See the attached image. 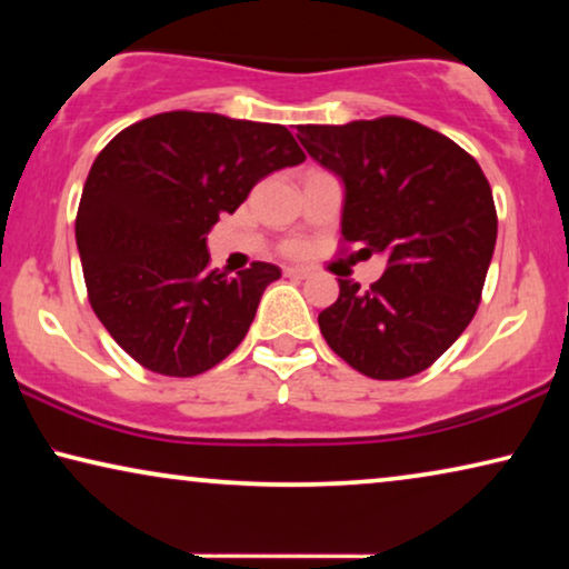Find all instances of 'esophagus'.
I'll return each mask as SVG.
<instances>
[{"label": "esophagus", "mask_w": 569, "mask_h": 569, "mask_svg": "<svg viewBox=\"0 0 569 569\" xmlns=\"http://www.w3.org/2000/svg\"><path fill=\"white\" fill-rule=\"evenodd\" d=\"M284 277L306 279V277H310V269H306V267H284Z\"/></svg>", "instance_id": "obj_1"}]
</instances>
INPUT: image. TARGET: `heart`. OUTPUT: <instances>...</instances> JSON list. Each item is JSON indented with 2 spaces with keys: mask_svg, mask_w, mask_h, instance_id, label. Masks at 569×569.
Instances as JSON below:
<instances>
[{
  "mask_svg": "<svg viewBox=\"0 0 569 569\" xmlns=\"http://www.w3.org/2000/svg\"><path fill=\"white\" fill-rule=\"evenodd\" d=\"M284 251H287V253H298V251H300V243H290V246L284 248Z\"/></svg>",
  "mask_w": 569,
  "mask_h": 569,
  "instance_id": "b5f03b06",
  "label": "heart"
}]
</instances>
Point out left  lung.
I'll use <instances>...</instances> for the list:
<instances>
[{
	"instance_id": "obj_1",
	"label": "left lung",
	"mask_w": 569,
	"mask_h": 569,
	"mask_svg": "<svg viewBox=\"0 0 569 569\" xmlns=\"http://www.w3.org/2000/svg\"><path fill=\"white\" fill-rule=\"evenodd\" d=\"M298 139L345 183L341 238L386 256L370 290L339 279L318 316L326 345L368 378L417 376L477 313L497 240L489 181L453 139L401 116L300 123Z\"/></svg>"
}]
</instances>
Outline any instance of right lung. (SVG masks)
<instances>
[{"instance_id":"right-lung-1","label":"right lung","mask_w":569,"mask_h":569,"mask_svg":"<svg viewBox=\"0 0 569 569\" xmlns=\"http://www.w3.org/2000/svg\"><path fill=\"white\" fill-rule=\"evenodd\" d=\"M306 152L282 123L170 111L131 123L84 181L74 236L90 306L142 368L191 378L222 362L282 277L253 261L236 277L209 269L207 232L261 178Z\"/></svg>"}]
</instances>
